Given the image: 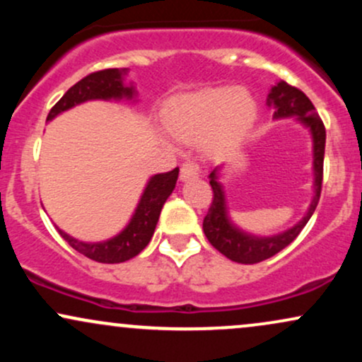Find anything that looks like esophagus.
Wrapping results in <instances>:
<instances>
[{"instance_id":"esophagus-1","label":"esophagus","mask_w":362,"mask_h":362,"mask_svg":"<svg viewBox=\"0 0 362 362\" xmlns=\"http://www.w3.org/2000/svg\"><path fill=\"white\" fill-rule=\"evenodd\" d=\"M199 177V167L197 163L194 161H185L180 168V180L187 182V180H192V178Z\"/></svg>"}]
</instances>
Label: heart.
Returning a JSON list of instances; mask_svg holds the SVG:
<instances>
[{
	"instance_id": "heart-1",
	"label": "heart",
	"mask_w": 362,
	"mask_h": 362,
	"mask_svg": "<svg viewBox=\"0 0 362 362\" xmlns=\"http://www.w3.org/2000/svg\"><path fill=\"white\" fill-rule=\"evenodd\" d=\"M255 115L257 105L250 95L223 86L177 100L165 112L163 126L184 141H195L211 132V146L224 148L250 131Z\"/></svg>"
}]
</instances>
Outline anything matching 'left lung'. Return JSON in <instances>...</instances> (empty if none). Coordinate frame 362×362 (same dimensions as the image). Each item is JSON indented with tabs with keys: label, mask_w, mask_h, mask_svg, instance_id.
Listing matches in <instances>:
<instances>
[{
	"label": "left lung",
	"mask_w": 362,
	"mask_h": 362,
	"mask_svg": "<svg viewBox=\"0 0 362 362\" xmlns=\"http://www.w3.org/2000/svg\"><path fill=\"white\" fill-rule=\"evenodd\" d=\"M267 105L274 107V119H288L296 117L306 129H310L311 139H313V199L311 204L303 216L300 223L294 224L289 230L282 231L279 235L272 236H257L247 231L240 230L236 224L231 221L228 216L226 195L219 182L221 177L223 165L216 167L209 173V184L213 187V204L207 211L204 223L206 238L213 245L218 252L230 260L238 262V264H257L265 259L279 253L291 242H294L298 235L301 233L303 228L310 221L311 214L317 209L320 201V192H322L323 180V155H325V126L322 119L318 117L313 103L301 90L294 88L286 81H279L274 85L267 97Z\"/></svg>",
	"instance_id": "8db88e82"
}]
</instances>
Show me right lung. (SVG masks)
<instances>
[{
	"mask_svg": "<svg viewBox=\"0 0 362 362\" xmlns=\"http://www.w3.org/2000/svg\"><path fill=\"white\" fill-rule=\"evenodd\" d=\"M127 73V68H114L88 74L62 95L61 100L49 112L47 120H52L62 112L88 100H122V98L132 100L136 97V88L124 83V76ZM177 178L178 168H173L172 172L167 173H158V175L149 178L131 221L119 235L112 236L109 240L88 243L73 238L59 228H57V231L74 250L91 260L102 262V264L126 262L146 248L153 233H155L161 207L175 189Z\"/></svg>",
	"mask_w": 362,
	"mask_h": 362,
	"instance_id": "1",
	"label": "right lung"
}]
</instances>
